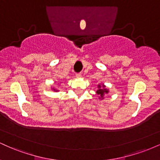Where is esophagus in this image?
I'll return each instance as SVG.
<instances>
[{
  "instance_id": "34e87169",
  "label": "esophagus",
  "mask_w": 160,
  "mask_h": 160,
  "mask_svg": "<svg viewBox=\"0 0 160 160\" xmlns=\"http://www.w3.org/2000/svg\"><path fill=\"white\" fill-rule=\"evenodd\" d=\"M76 77L78 78H81L82 77V74L81 73H78V74H76Z\"/></svg>"
}]
</instances>
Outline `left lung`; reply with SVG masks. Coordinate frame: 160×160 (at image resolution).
<instances>
[{
  "label": "left lung",
  "instance_id": "left-lung-1",
  "mask_svg": "<svg viewBox=\"0 0 160 160\" xmlns=\"http://www.w3.org/2000/svg\"><path fill=\"white\" fill-rule=\"evenodd\" d=\"M98 89L96 91V93L98 95H100L99 98H100V99H104V95H105V94H108V92H109V91H108V89H106L105 86H104V84L102 86H101L100 84H98Z\"/></svg>",
  "mask_w": 160,
  "mask_h": 160
}]
</instances>
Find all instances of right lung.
Wrapping results in <instances>:
<instances>
[{
	"instance_id": "obj_1",
	"label": "right lung",
	"mask_w": 160,
	"mask_h": 160,
	"mask_svg": "<svg viewBox=\"0 0 160 160\" xmlns=\"http://www.w3.org/2000/svg\"><path fill=\"white\" fill-rule=\"evenodd\" d=\"M53 89V90H54V91H58V90H56V89Z\"/></svg>"
}]
</instances>
